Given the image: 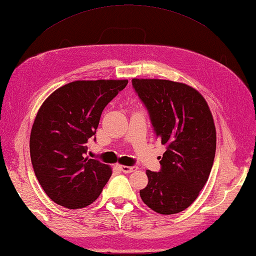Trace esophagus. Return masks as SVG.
<instances>
[{
	"label": "esophagus",
	"mask_w": 256,
	"mask_h": 256,
	"mask_svg": "<svg viewBox=\"0 0 256 256\" xmlns=\"http://www.w3.org/2000/svg\"><path fill=\"white\" fill-rule=\"evenodd\" d=\"M119 168L124 173H132L138 170L137 166H127V165H119Z\"/></svg>",
	"instance_id": "34e87169"
}]
</instances>
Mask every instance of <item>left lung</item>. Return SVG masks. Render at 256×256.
<instances>
[{"label":"left lung","mask_w":256,"mask_h":256,"mask_svg":"<svg viewBox=\"0 0 256 256\" xmlns=\"http://www.w3.org/2000/svg\"><path fill=\"white\" fill-rule=\"evenodd\" d=\"M132 85L156 137L168 147L160 171H146L148 184L140 198L158 214L181 212L198 198L212 172L217 140L212 114L198 90L186 83L132 78Z\"/></svg>","instance_id":"1"}]
</instances>
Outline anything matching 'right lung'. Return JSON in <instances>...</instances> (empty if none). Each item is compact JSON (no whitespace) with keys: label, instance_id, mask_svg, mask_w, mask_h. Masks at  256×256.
<instances>
[{"label":"right lung","instance_id":"obj_1","mask_svg":"<svg viewBox=\"0 0 256 256\" xmlns=\"http://www.w3.org/2000/svg\"><path fill=\"white\" fill-rule=\"evenodd\" d=\"M128 80H74L55 90L36 116L30 156L40 186L68 209L91 204L112 174L109 165L85 158L103 109Z\"/></svg>","mask_w":256,"mask_h":256}]
</instances>
